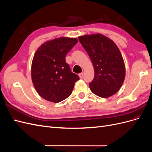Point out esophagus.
Wrapping results in <instances>:
<instances>
[{
    "instance_id": "obj_1",
    "label": "esophagus",
    "mask_w": 152,
    "mask_h": 152,
    "mask_svg": "<svg viewBox=\"0 0 152 152\" xmlns=\"http://www.w3.org/2000/svg\"><path fill=\"white\" fill-rule=\"evenodd\" d=\"M83 76H84V73H82V72L80 73H79V77L80 79H82V78L83 77Z\"/></svg>"
}]
</instances>
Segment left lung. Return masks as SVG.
Returning a JSON list of instances; mask_svg holds the SVG:
<instances>
[{
  "label": "left lung",
  "instance_id": "obj_1",
  "mask_svg": "<svg viewBox=\"0 0 152 152\" xmlns=\"http://www.w3.org/2000/svg\"><path fill=\"white\" fill-rule=\"evenodd\" d=\"M79 40L94 67V78L89 84L91 91L104 98L117 93L126 77L125 64L117 45L101 34L80 36Z\"/></svg>",
  "mask_w": 152,
  "mask_h": 152
}]
</instances>
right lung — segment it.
<instances>
[{
  "label": "right lung",
  "instance_id": "add662e5",
  "mask_svg": "<svg viewBox=\"0 0 152 152\" xmlns=\"http://www.w3.org/2000/svg\"><path fill=\"white\" fill-rule=\"evenodd\" d=\"M77 42L76 38L61 37L46 41L37 49L31 62V80L44 99L59 103L71 94L79 77L71 72L65 57Z\"/></svg>",
  "mask_w": 152,
  "mask_h": 152
}]
</instances>
